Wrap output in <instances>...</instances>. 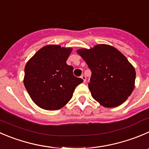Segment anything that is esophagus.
I'll return each mask as SVG.
<instances>
[{
    "label": "esophagus",
    "instance_id": "esophagus-1",
    "mask_svg": "<svg viewBox=\"0 0 149 149\" xmlns=\"http://www.w3.org/2000/svg\"><path fill=\"white\" fill-rule=\"evenodd\" d=\"M81 78L82 79H83V81H84V82H86V76H84V75H82L81 76Z\"/></svg>",
    "mask_w": 149,
    "mask_h": 149
}]
</instances>
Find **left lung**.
<instances>
[{
	"mask_svg": "<svg viewBox=\"0 0 149 149\" xmlns=\"http://www.w3.org/2000/svg\"><path fill=\"white\" fill-rule=\"evenodd\" d=\"M77 53L92 71L89 89L92 97L106 108L123 103L135 88L136 73L117 49L107 44L80 49Z\"/></svg>",
	"mask_w": 149,
	"mask_h": 149,
	"instance_id": "obj_1",
	"label": "left lung"
}]
</instances>
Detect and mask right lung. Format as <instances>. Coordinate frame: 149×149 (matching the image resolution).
Returning <instances> with one entry per match:
<instances>
[{
  "label": "right lung",
  "mask_w": 149,
  "mask_h": 149,
  "mask_svg": "<svg viewBox=\"0 0 149 149\" xmlns=\"http://www.w3.org/2000/svg\"><path fill=\"white\" fill-rule=\"evenodd\" d=\"M72 48L47 45L26 63L24 85L32 100L40 108L54 111L70 101L83 79L73 76V68L66 63Z\"/></svg>",
  "instance_id": "obj_1"
}]
</instances>
